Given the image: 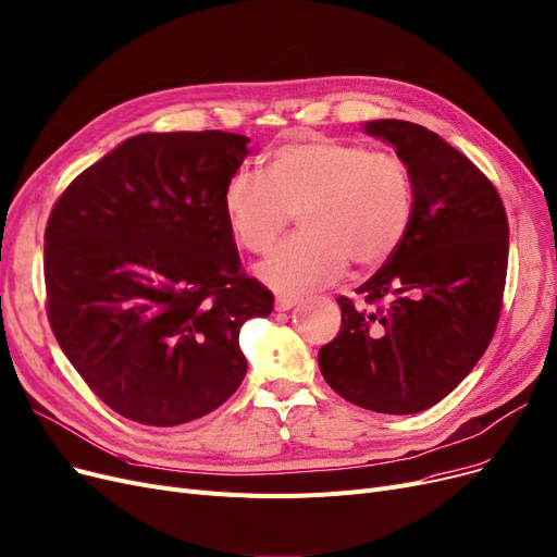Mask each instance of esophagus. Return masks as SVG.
I'll return each instance as SVG.
<instances>
[{"mask_svg": "<svg viewBox=\"0 0 557 557\" xmlns=\"http://www.w3.org/2000/svg\"><path fill=\"white\" fill-rule=\"evenodd\" d=\"M298 305V298H292V296H277L275 298V309L277 311H288L292 307Z\"/></svg>", "mask_w": 557, "mask_h": 557, "instance_id": "1", "label": "esophagus"}]
</instances>
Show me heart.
Here are the masks:
<instances>
[{
    "label": "heart",
    "instance_id": "heart-1",
    "mask_svg": "<svg viewBox=\"0 0 557 557\" xmlns=\"http://www.w3.org/2000/svg\"><path fill=\"white\" fill-rule=\"evenodd\" d=\"M232 234L265 252L300 211L298 236L259 261L257 275L280 294H305L357 269H377L403 244L414 215L407 163L367 145L307 138L277 148L263 173L236 171L223 190Z\"/></svg>",
    "mask_w": 557,
    "mask_h": 557
}]
</instances>
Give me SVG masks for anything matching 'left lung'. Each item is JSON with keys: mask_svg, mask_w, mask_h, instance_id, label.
<instances>
[{"mask_svg": "<svg viewBox=\"0 0 557 557\" xmlns=\"http://www.w3.org/2000/svg\"><path fill=\"white\" fill-rule=\"evenodd\" d=\"M414 182V215L400 248L336 298L342 330L319 350L325 382L380 414L437 405L485 355L503 302L507 215L494 184L453 145L405 120H369Z\"/></svg>", "mask_w": 557, "mask_h": 557, "instance_id": "left-lung-1", "label": "left lung"}]
</instances>
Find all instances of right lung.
Instances as JSON below:
<instances>
[{
  "instance_id": "1",
  "label": "right lung",
  "mask_w": 557,
  "mask_h": 557,
  "mask_svg": "<svg viewBox=\"0 0 557 557\" xmlns=\"http://www.w3.org/2000/svg\"><path fill=\"white\" fill-rule=\"evenodd\" d=\"M230 132L138 134L72 182L45 230L47 317L113 412L182 425L244 382L238 332L273 294L240 273L223 190L250 154Z\"/></svg>"
}]
</instances>
